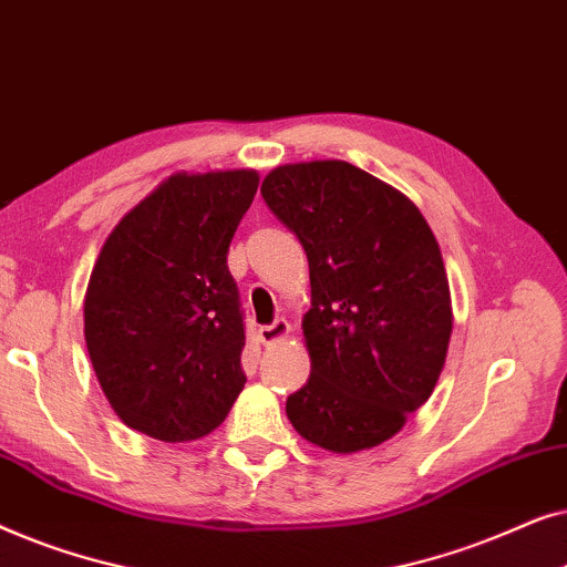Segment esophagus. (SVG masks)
<instances>
[{
    "mask_svg": "<svg viewBox=\"0 0 567 567\" xmlns=\"http://www.w3.org/2000/svg\"><path fill=\"white\" fill-rule=\"evenodd\" d=\"M289 330H291L289 320H284V317H278L276 322L262 324V328L258 330V338H260V343L268 346V343H276V340H281V338L289 336Z\"/></svg>",
    "mask_w": 567,
    "mask_h": 567,
    "instance_id": "1",
    "label": "esophagus"
}]
</instances>
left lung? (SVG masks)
<instances>
[{"label": "left lung", "instance_id": "left-lung-1", "mask_svg": "<svg viewBox=\"0 0 567 567\" xmlns=\"http://www.w3.org/2000/svg\"><path fill=\"white\" fill-rule=\"evenodd\" d=\"M262 200L309 260L307 384L286 400L312 444L353 454L392 439L431 398L452 338L436 237L413 200L340 159L276 167Z\"/></svg>", "mask_w": 567, "mask_h": 567}]
</instances>
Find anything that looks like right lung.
I'll use <instances>...</instances> for the list:
<instances>
[{"label": "right lung", "mask_w": 567, "mask_h": 567, "mask_svg": "<svg viewBox=\"0 0 567 567\" xmlns=\"http://www.w3.org/2000/svg\"><path fill=\"white\" fill-rule=\"evenodd\" d=\"M255 169L167 177L115 224L84 293V340L128 429L169 441L212 433L247 382L245 322L227 252Z\"/></svg>", "instance_id": "add662e5"}]
</instances>
